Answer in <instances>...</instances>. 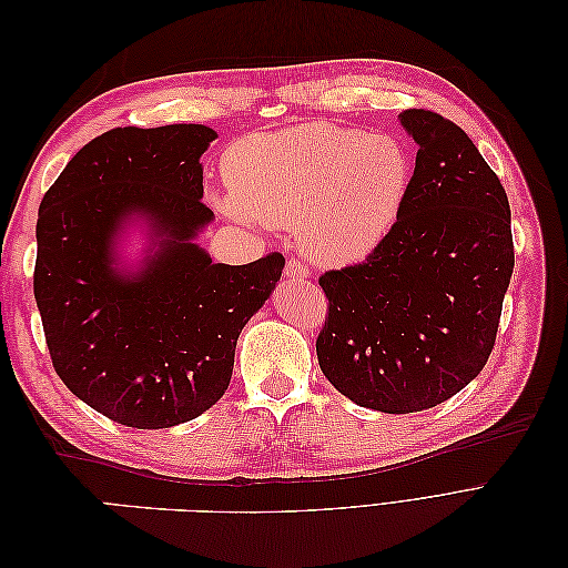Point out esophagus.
Wrapping results in <instances>:
<instances>
[{"instance_id":"34e87169","label":"esophagus","mask_w":568,"mask_h":568,"mask_svg":"<svg viewBox=\"0 0 568 568\" xmlns=\"http://www.w3.org/2000/svg\"><path fill=\"white\" fill-rule=\"evenodd\" d=\"M284 274L288 280H307V274H311V270H307V265L301 261V257H288L286 261V267H284Z\"/></svg>"}]
</instances>
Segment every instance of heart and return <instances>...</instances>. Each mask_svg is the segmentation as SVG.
<instances>
[{"label":"heart","instance_id":"1","mask_svg":"<svg viewBox=\"0 0 568 568\" xmlns=\"http://www.w3.org/2000/svg\"><path fill=\"white\" fill-rule=\"evenodd\" d=\"M225 209L296 230L324 265H351L382 246L398 222L412 159L393 134L307 123L234 142L222 161Z\"/></svg>","mask_w":568,"mask_h":568}]
</instances>
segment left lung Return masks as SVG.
I'll return each mask as SVG.
<instances>
[{
  "label": "left lung",
  "mask_w": 568,
  "mask_h": 568,
  "mask_svg": "<svg viewBox=\"0 0 568 568\" xmlns=\"http://www.w3.org/2000/svg\"><path fill=\"white\" fill-rule=\"evenodd\" d=\"M419 144L403 213L363 263L329 270L317 359L359 407L407 415L486 367L514 270L505 186L453 120L400 113Z\"/></svg>",
  "instance_id": "1"
}]
</instances>
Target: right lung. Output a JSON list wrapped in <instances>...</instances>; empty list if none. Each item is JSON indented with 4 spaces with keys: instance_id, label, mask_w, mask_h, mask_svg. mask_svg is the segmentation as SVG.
<instances>
[{
    "instance_id": "right-lung-1",
    "label": "right lung",
    "mask_w": 568,
    "mask_h": 568,
    "mask_svg": "<svg viewBox=\"0 0 568 568\" xmlns=\"http://www.w3.org/2000/svg\"><path fill=\"white\" fill-rule=\"evenodd\" d=\"M205 125L115 128L84 144L38 215L36 301L61 382L132 428L196 419L225 395L236 338L284 270L282 253L213 263L192 239L213 220L203 199ZM132 214L152 227L140 271L116 267Z\"/></svg>"
}]
</instances>
